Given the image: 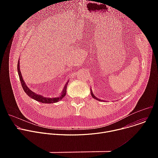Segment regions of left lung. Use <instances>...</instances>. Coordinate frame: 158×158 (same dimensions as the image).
Listing matches in <instances>:
<instances>
[{"label":"left lung","mask_w":158,"mask_h":158,"mask_svg":"<svg viewBox=\"0 0 158 158\" xmlns=\"http://www.w3.org/2000/svg\"><path fill=\"white\" fill-rule=\"evenodd\" d=\"M91 95H92L93 98H94V99H97V100H98V99L96 96H94V94H93V91H91Z\"/></svg>","instance_id":"obj_1"}]
</instances>
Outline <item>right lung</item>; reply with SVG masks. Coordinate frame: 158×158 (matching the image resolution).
Wrapping results in <instances>:
<instances>
[{
  "mask_svg": "<svg viewBox=\"0 0 158 158\" xmlns=\"http://www.w3.org/2000/svg\"><path fill=\"white\" fill-rule=\"evenodd\" d=\"M19 60H18V64H17V71H18V74L19 76V79L20 81V83L22 84V87L23 88L24 92L31 98H32L33 99H35L37 101L40 102L42 103H45V104H51V103H55L59 101H60L62 99H63V98L65 96V93H66V89H67V84L68 83V82H67L66 84L64 85V87L62 90V93L60 94V96H59L57 98H45L43 97L42 96H41L40 94H37L35 93H34L33 91H32L26 85L25 82L23 80V78H22V74L20 73V62H19Z\"/></svg>",
  "mask_w": 158,
  "mask_h": 158,
  "instance_id": "add662e5",
  "label": "right lung"
}]
</instances>
